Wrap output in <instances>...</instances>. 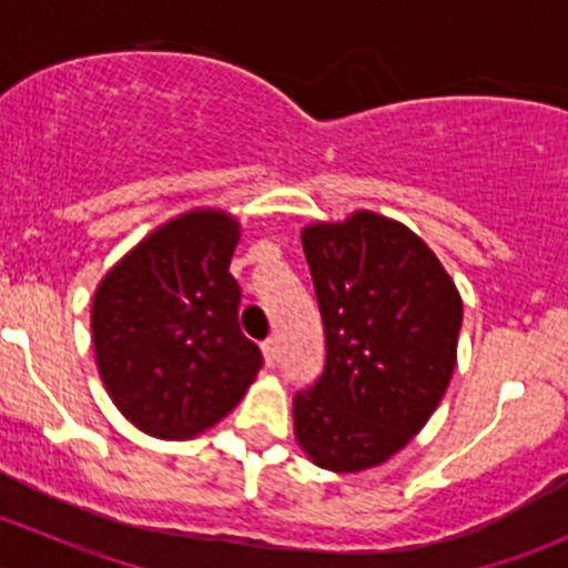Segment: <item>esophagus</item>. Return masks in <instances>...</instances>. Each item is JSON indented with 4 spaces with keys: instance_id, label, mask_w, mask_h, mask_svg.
<instances>
[{
    "instance_id": "1",
    "label": "esophagus",
    "mask_w": 568,
    "mask_h": 568,
    "mask_svg": "<svg viewBox=\"0 0 568 568\" xmlns=\"http://www.w3.org/2000/svg\"><path fill=\"white\" fill-rule=\"evenodd\" d=\"M261 352H263V359H266L268 368H274L277 365V337H266V341L261 343Z\"/></svg>"
}]
</instances>
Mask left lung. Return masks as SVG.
Wrapping results in <instances>:
<instances>
[{
  "mask_svg": "<svg viewBox=\"0 0 568 568\" xmlns=\"http://www.w3.org/2000/svg\"><path fill=\"white\" fill-rule=\"evenodd\" d=\"M326 363L294 395L296 443L329 473L379 467L434 415L456 368L462 294L400 222L354 211L302 227Z\"/></svg>",
  "mask_w": 568,
  "mask_h": 568,
  "instance_id": "obj_1",
  "label": "left lung"
}]
</instances>
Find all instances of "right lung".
Returning <instances> with one entry per match:
<instances>
[{"label":"right lung","instance_id":"obj_1","mask_svg":"<svg viewBox=\"0 0 568 568\" xmlns=\"http://www.w3.org/2000/svg\"><path fill=\"white\" fill-rule=\"evenodd\" d=\"M239 239L242 225L227 211H183L95 288L90 329L101 382L120 415L151 437L209 432L261 371V348L239 329Z\"/></svg>","mask_w":568,"mask_h":568}]
</instances>
